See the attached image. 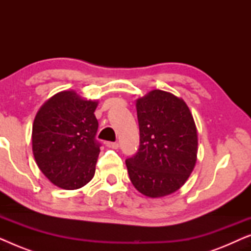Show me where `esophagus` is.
Returning a JSON list of instances; mask_svg holds the SVG:
<instances>
[{
	"mask_svg": "<svg viewBox=\"0 0 251 251\" xmlns=\"http://www.w3.org/2000/svg\"><path fill=\"white\" fill-rule=\"evenodd\" d=\"M106 146L109 147V149L116 150V149H119V143H116V142H107V143H106Z\"/></svg>",
	"mask_w": 251,
	"mask_h": 251,
	"instance_id": "34e87169",
	"label": "esophagus"
}]
</instances>
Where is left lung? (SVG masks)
Returning a JSON list of instances; mask_svg holds the SVG:
<instances>
[{"mask_svg": "<svg viewBox=\"0 0 251 251\" xmlns=\"http://www.w3.org/2000/svg\"><path fill=\"white\" fill-rule=\"evenodd\" d=\"M139 149L126 160L130 180L140 193L161 198L183 186L197 162L198 133L183 99L153 90L136 102Z\"/></svg>", "mask_w": 251, "mask_h": 251, "instance_id": "1", "label": "left lung"}]
</instances>
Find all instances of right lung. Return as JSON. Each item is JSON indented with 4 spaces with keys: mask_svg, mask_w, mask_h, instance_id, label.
Wrapping results in <instances>:
<instances>
[{
    "mask_svg": "<svg viewBox=\"0 0 251 251\" xmlns=\"http://www.w3.org/2000/svg\"><path fill=\"white\" fill-rule=\"evenodd\" d=\"M98 102L75 91H61L37 112L33 123V153L48 179L64 190H76L92 179L100 143L96 139Z\"/></svg>",
    "mask_w": 251,
    "mask_h": 251,
    "instance_id": "obj_1",
    "label": "right lung"
}]
</instances>
